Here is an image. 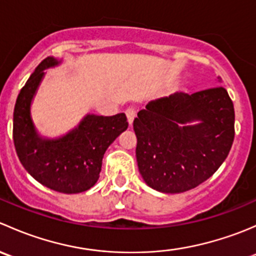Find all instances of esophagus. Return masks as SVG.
Returning a JSON list of instances; mask_svg holds the SVG:
<instances>
[{
    "label": "esophagus",
    "instance_id": "obj_1",
    "mask_svg": "<svg viewBox=\"0 0 256 256\" xmlns=\"http://www.w3.org/2000/svg\"><path fill=\"white\" fill-rule=\"evenodd\" d=\"M125 114H126V116H128V124H130V125H131V124H132V121H134V118H135V116H136L135 108H132V106L128 108V109H126Z\"/></svg>",
    "mask_w": 256,
    "mask_h": 256
}]
</instances>
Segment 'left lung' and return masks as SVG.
<instances>
[{"label": "left lung", "mask_w": 256, "mask_h": 256, "mask_svg": "<svg viewBox=\"0 0 256 256\" xmlns=\"http://www.w3.org/2000/svg\"><path fill=\"white\" fill-rule=\"evenodd\" d=\"M193 120L201 124L185 126ZM234 120L233 102L223 86L150 102L134 120L136 160L146 184L180 193L207 180L230 151Z\"/></svg>", "instance_id": "1"}]
</instances>
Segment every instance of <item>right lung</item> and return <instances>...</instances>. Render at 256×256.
<instances>
[{
    "mask_svg": "<svg viewBox=\"0 0 256 256\" xmlns=\"http://www.w3.org/2000/svg\"><path fill=\"white\" fill-rule=\"evenodd\" d=\"M56 64L58 62L50 56L43 59L20 89L14 112V142L20 164L30 176L50 190L70 194L88 190L96 183L105 151L128 124L124 112L88 115L63 138H38L30 120V100L43 70Z\"/></svg>",
    "mask_w": 256,
    "mask_h": 256,
    "instance_id": "add662e5",
    "label": "right lung"
}]
</instances>
